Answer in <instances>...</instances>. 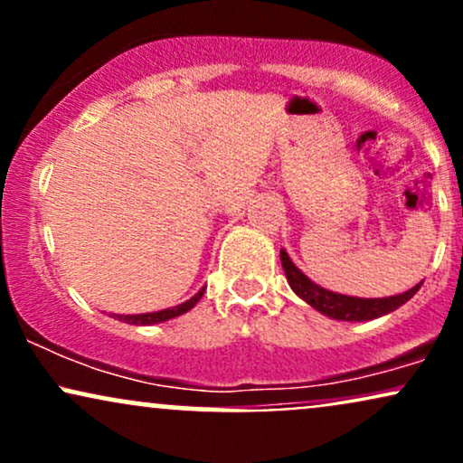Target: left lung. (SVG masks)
I'll return each instance as SVG.
<instances>
[{
	"mask_svg": "<svg viewBox=\"0 0 463 463\" xmlns=\"http://www.w3.org/2000/svg\"><path fill=\"white\" fill-rule=\"evenodd\" d=\"M280 263H283L287 283L294 289V294L316 311H320L322 316L339 322H368L376 320V317H383L387 313L396 311L398 307L405 305L407 300H411L416 291L422 287V280H420L416 287L402 291V294L390 296V298H357V296L337 294V291L324 289V287L313 283L309 276L296 268L283 248H280Z\"/></svg>",
	"mask_w": 463,
	"mask_h": 463,
	"instance_id": "left-lung-1",
	"label": "left lung"
}]
</instances>
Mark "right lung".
I'll list each match as a JSON object with an SVG mask.
<instances>
[{"instance_id": "add662e5", "label": "right lung", "mask_w": 463, "mask_h": 463, "mask_svg": "<svg viewBox=\"0 0 463 463\" xmlns=\"http://www.w3.org/2000/svg\"><path fill=\"white\" fill-rule=\"evenodd\" d=\"M204 289L206 287H202L198 294L191 296L189 300L180 302V305H176V307H169V309L152 311V313H137V316H115V320L126 322V324H135V326H152V324L167 322V320H172V317H178V316H183V313L194 309V307L200 302L202 296H204Z\"/></svg>"}]
</instances>
